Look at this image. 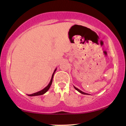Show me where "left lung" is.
<instances>
[{"label":"left lung","mask_w":126,"mask_h":126,"mask_svg":"<svg viewBox=\"0 0 126 126\" xmlns=\"http://www.w3.org/2000/svg\"><path fill=\"white\" fill-rule=\"evenodd\" d=\"M74 88H75V89L77 90V91H79V92H80V93L82 94H84V95H89L88 94H87V93H85V92H83V91H80V89H78V88H77L76 87H75V86H74Z\"/></svg>","instance_id":"left-lung-1"}]
</instances>
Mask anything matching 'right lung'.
Here are the masks:
<instances>
[{"instance_id": "add662e5", "label": "right lung", "mask_w": 126, "mask_h": 126, "mask_svg": "<svg viewBox=\"0 0 126 126\" xmlns=\"http://www.w3.org/2000/svg\"><path fill=\"white\" fill-rule=\"evenodd\" d=\"M57 70V68H55V69L54 70V73H53L52 75V78H51V80L50 81L49 83L48 84V85L47 86L45 87L43 89L41 90V91H39V92H35V93H34V94H30V95H28V96H38V95H42L43 94H45L46 92H47V91L49 90V89L50 88V87H51V84H52V80H53V77H54V74H55V71H56Z\"/></svg>"}]
</instances>
